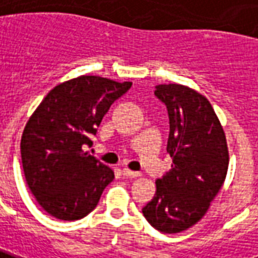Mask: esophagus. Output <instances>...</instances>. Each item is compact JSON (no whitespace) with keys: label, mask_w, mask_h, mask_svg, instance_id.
I'll use <instances>...</instances> for the list:
<instances>
[{"label":"esophagus","mask_w":258,"mask_h":258,"mask_svg":"<svg viewBox=\"0 0 258 258\" xmlns=\"http://www.w3.org/2000/svg\"><path fill=\"white\" fill-rule=\"evenodd\" d=\"M122 174L125 176V177H139L140 176V173L139 172H133V170H129V169H122Z\"/></svg>","instance_id":"esophagus-1"}]
</instances>
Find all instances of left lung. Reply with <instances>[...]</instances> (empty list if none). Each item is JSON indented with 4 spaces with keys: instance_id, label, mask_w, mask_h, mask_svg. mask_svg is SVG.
<instances>
[{
    "instance_id": "obj_1",
    "label": "left lung",
    "mask_w": 258,
    "mask_h": 258,
    "mask_svg": "<svg viewBox=\"0 0 258 258\" xmlns=\"http://www.w3.org/2000/svg\"><path fill=\"white\" fill-rule=\"evenodd\" d=\"M169 115L166 151L172 169L158 178L154 198L143 208L147 221L163 234L188 229L208 212L228 170L227 139L204 95L188 86H155Z\"/></svg>"
}]
</instances>
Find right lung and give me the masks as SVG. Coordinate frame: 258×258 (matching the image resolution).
<instances>
[{
    "instance_id": "right-lung-1",
    "label": "right lung",
    "mask_w": 258,
    "mask_h": 258,
    "mask_svg": "<svg viewBox=\"0 0 258 258\" xmlns=\"http://www.w3.org/2000/svg\"><path fill=\"white\" fill-rule=\"evenodd\" d=\"M131 86L81 75L54 86L30 116L20 142L22 163L30 191L46 213L74 221L97 206L114 172L82 146H92L103 116Z\"/></svg>"
}]
</instances>
